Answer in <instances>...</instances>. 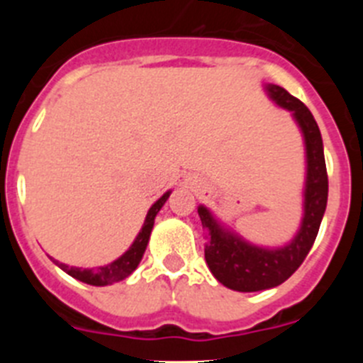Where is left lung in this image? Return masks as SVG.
I'll return each mask as SVG.
<instances>
[{"label":"left lung","instance_id":"1","mask_svg":"<svg viewBox=\"0 0 363 363\" xmlns=\"http://www.w3.org/2000/svg\"><path fill=\"white\" fill-rule=\"evenodd\" d=\"M265 92L278 107L291 111L306 145V187L303 216L289 243L281 247H262L247 242L238 233L221 225L205 205L198 207L201 225L207 230L205 262L220 284L240 293L272 289L284 284L309 255L327 207V182L323 142L318 125L300 99L278 85L267 83Z\"/></svg>","mask_w":363,"mask_h":363}]
</instances>
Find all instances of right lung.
Here are the masks:
<instances>
[{
    "label": "right lung",
    "mask_w": 363,
    "mask_h": 363,
    "mask_svg": "<svg viewBox=\"0 0 363 363\" xmlns=\"http://www.w3.org/2000/svg\"><path fill=\"white\" fill-rule=\"evenodd\" d=\"M169 196H171V191H167L158 201H154V205L149 209V213H147L145 221H143L142 230H140L136 238H134L133 245H130L120 258L111 262V264L101 265V267L96 269L69 267L67 264H60L57 259H54V264L62 269V271H65L67 274L76 278V280L83 281V284L96 285V287H104V285H112L116 284V281L125 280V278L130 277V274L136 271V267L140 265V262H142L143 252H145L147 243H149L150 238V230H152L154 227V218H156L160 209L165 205V201L169 200Z\"/></svg>",
    "instance_id": "1"
}]
</instances>
